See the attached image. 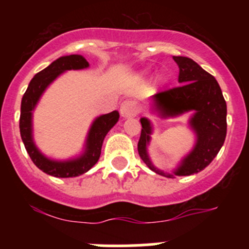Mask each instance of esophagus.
<instances>
[{"label": "esophagus", "instance_id": "34e87169", "mask_svg": "<svg viewBox=\"0 0 249 249\" xmlns=\"http://www.w3.org/2000/svg\"><path fill=\"white\" fill-rule=\"evenodd\" d=\"M140 108L137 106V104L132 100H125L120 105V115L125 118L129 117H135L136 114H139Z\"/></svg>", "mask_w": 249, "mask_h": 249}]
</instances>
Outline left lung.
<instances>
[{"mask_svg":"<svg viewBox=\"0 0 249 249\" xmlns=\"http://www.w3.org/2000/svg\"><path fill=\"white\" fill-rule=\"evenodd\" d=\"M178 65L179 87L157 92L152 96V112L169 119L193 112L188 125L195 134V144L172 173L158 169L148 154L153 124L148 118H141L139 154L152 171L164 177L190 176L202 171L217 157L227 136V102L215 78L206 72L194 60L173 56Z\"/></svg>","mask_w":249,"mask_h":249,"instance_id":"1","label":"left lung"}]
</instances>
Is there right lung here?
<instances>
[{"instance_id":"obj_1","label":"right lung","mask_w":249,"mask_h":249,"mask_svg":"<svg viewBox=\"0 0 249 249\" xmlns=\"http://www.w3.org/2000/svg\"><path fill=\"white\" fill-rule=\"evenodd\" d=\"M89 67V62L84 56L78 54L65 55L53 61L49 66L42 70L30 82L21 100L20 107V136L24 142L25 149L29 153L34 164L47 175L59 178L77 177L88 172L101 155L102 143L108 131L119 120V112L113 110L107 114L99 115L91 123L83 152L78 157L67 160H55L48 158L36 145L34 140V110L46 89L64 72L71 70H84Z\"/></svg>"}]
</instances>
